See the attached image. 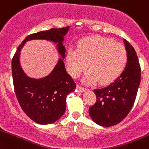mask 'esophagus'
Returning <instances> with one entry per match:
<instances>
[{"instance_id": "obj_1", "label": "esophagus", "mask_w": 149, "mask_h": 149, "mask_svg": "<svg viewBox=\"0 0 149 149\" xmlns=\"http://www.w3.org/2000/svg\"><path fill=\"white\" fill-rule=\"evenodd\" d=\"M77 89L79 92H84V91L86 90V89H85L84 87H83V86H81V85H79V84L77 85Z\"/></svg>"}]
</instances>
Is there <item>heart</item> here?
<instances>
[{"mask_svg": "<svg viewBox=\"0 0 149 149\" xmlns=\"http://www.w3.org/2000/svg\"><path fill=\"white\" fill-rule=\"evenodd\" d=\"M67 67L73 77H77L86 68L84 77L86 84L98 81L107 84L121 74L127 63V52L122 44L105 38L85 40L68 52Z\"/></svg>", "mask_w": 149, "mask_h": 149, "instance_id": "obj_1", "label": "heart"}]
</instances>
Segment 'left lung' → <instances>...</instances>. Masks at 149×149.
Segmentation results:
<instances>
[{
  "instance_id": "left-lung-1",
  "label": "left lung",
  "mask_w": 149,
  "mask_h": 149,
  "mask_svg": "<svg viewBox=\"0 0 149 149\" xmlns=\"http://www.w3.org/2000/svg\"><path fill=\"white\" fill-rule=\"evenodd\" d=\"M124 43L127 57L125 70L108 86L94 89L96 102L89 108L92 120L102 127L117 125L127 116L141 82V70L136 52L127 41L124 39Z\"/></svg>"
}]
</instances>
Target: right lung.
I'll list each match as a JSON object with an SVG mask.
<instances>
[{
	"mask_svg": "<svg viewBox=\"0 0 149 149\" xmlns=\"http://www.w3.org/2000/svg\"><path fill=\"white\" fill-rule=\"evenodd\" d=\"M68 29V26L52 28L29 35L18 47L11 61L13 84L19 104L28 117L40 125L54 123L64 114L66 97L70 92H74L76 84L66 72L62 59L47 77L41 79L29 78L20 66V51L27 41L49 40L58 43L59 52L65 58V49L62 41Z\"/></svg>",
	"mask_w": 149,
	"mask_h": 149,
	"instance_id": "1",
	"label": "right lung"
}]
</instances>
